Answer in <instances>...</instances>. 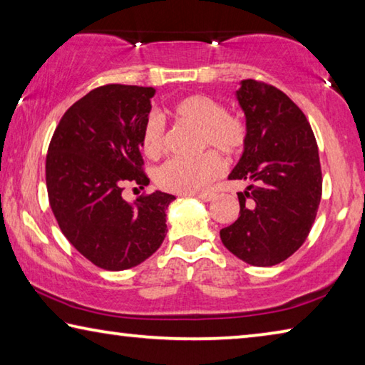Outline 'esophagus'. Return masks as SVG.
I'll return each instance as SVG.
<instances>
[{"label": "esophagus", "instance_id": "esophagus-1", "mask_svg": "<svg viewBox=\"0 0 365 365\" xmlns=\"http://www.w3.org/2000/svg\"><path fill=\"white\" fill-rule=\"evenodd\" d=\"M214 193H202V195H196V197L197 200H201V201H212L214 200Z\"/></svg>", "mask_w": 365, "mask_h": 365}]
</instances>
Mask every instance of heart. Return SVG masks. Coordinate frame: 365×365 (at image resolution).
<instances>
[{
	"label": "heart",
	"mask_w": 365,
	"mask_h": 365,
	"mask_svg": "<svg viewBox=\"0 0 365 365\" xmlns=\"http://www.w3.org/2000/svg\"><path fill=\"white\" fill-rule=\"evenodd\" d=\"M178 119L193 123L201 130L202 148L212 146L225 154L242 153L248 141V127L243 119L227 113L224 104L205 95L183 98L174 108ZM141 145L148 158L156 159L165 148L163 117L153 113L143 127ZM225 164L217 153L207 151L197 158H174L160 165L156 180L160 188L178 195H197L206 191L212 180L224 174Z\"/></svg>",
	"instance_id": "heart-1"
}]
</instances>
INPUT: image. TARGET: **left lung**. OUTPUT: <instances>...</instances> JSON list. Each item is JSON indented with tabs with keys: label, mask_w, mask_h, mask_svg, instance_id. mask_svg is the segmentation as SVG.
Here are the masks:
<instances>
[{
	"label": "left lung",
	"mask_w": 365,
	"mask_h": 365,
	"mask_svg": "<svg viewBox=\"0 0 365 365\" xmlns=\"http://www.w3.org/2000/svg\"><path fill=\"white\" fill-rule=\"evenodd\" d=\"M248 141L230 180L250 185L238 193V219L220 230L232 255L256 267L285 261L306 242L322 196L319 150L306 115L275 86L242 80L235 91Z\"/></svg>",
	"instance_id": "left-lung-1"
}]
</instances>
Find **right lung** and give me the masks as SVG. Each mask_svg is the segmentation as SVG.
<instances>
[{
    "label": "right lung",
    "mask_w": 365,
    "mask_h": 365,
    "mask_svg": "<svg viewBox=\"0 0 365 365\" xmlns=\"http://www.w3.org/2000/svg\"><path fill=\"white\" fill-rule=\"evenodd\" d=\"M153 86L104 85L66 110L46 156L49 205L64 237L106 270L146 261L163 245L175 196L156 190L128 202L123 185L146 187L141 137Z\"/></svg>",
    "instance_id": "add662e5"
}]
</instances>
